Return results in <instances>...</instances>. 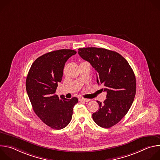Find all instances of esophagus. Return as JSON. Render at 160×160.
<instances>
[{
  "label": "esophagus",
  "instance_id": "34e87169",
  "mask_svg": "<svg viewBox=\"0 0 160 160\" xmlns=\"http://www.w3.org/2000/svg\"><path fill=\"white\" fill-rule=\"evenodd\" d=\"M80 101H85V102H88L90 101V99L82 98H80Z\"/></svg>",
  "mask_w": 160,
  "mask_h": 160
}]
</instances>
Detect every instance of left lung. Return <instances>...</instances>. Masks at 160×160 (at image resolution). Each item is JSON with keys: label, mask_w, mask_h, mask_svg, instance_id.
I'll use <instances>...</instances> for the list:
<instances>
[{"label": "left lung", "mask_w": 160, "mask_h": 160, "mask_svg": "<svg viewBox=\"0 0 160 160\" xmlns=\"http://www.w3.org/2000/svg\"><path fill=\"white\" fill-rule=\"evenodd\" d=\"M78 54L89 62L97 73V82L107 92L103 103L97 101L99 109L92 114L97 125L110 128L128 112L136 92V79L131 66L120 54L103 48L78 49Z\"/></svg>", "instance_id": "8db88e82"}]
</instances>
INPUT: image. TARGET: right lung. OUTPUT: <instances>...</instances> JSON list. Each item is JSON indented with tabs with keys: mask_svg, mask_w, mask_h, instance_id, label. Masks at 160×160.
<instances>
[{
	"mask_svg": "<svg viewBox=\"0 0 160 160\" xmlns=\"http://www.w3.org/2000/svg\"><path fill=\"white\" fill-rule=\"evenodd\" d=\"M77 51L61 49L45 54L32 64L26 80L27 92L38 117L51 128L60 130L70 123L77 98L55 94L62 78L65 62Z\"/></svg>",
	"mask_w": 160,
	"mask_h": 160,
	"instance_id": "add662e5",
	"label": "right lung"
}]
</instances>
